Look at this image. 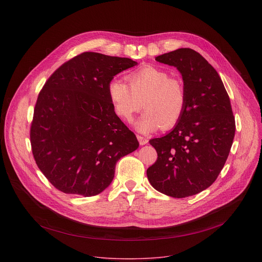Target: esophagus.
Listing matches in <instances>:
<instances>
[{
  "mask_svg": "<svg viewBox=\"0 0 262 262\" xmlns=\"http://www.w3.org/2000/svg\"><path fill=\"white\" fill-rule=\"evenodd\" d=\"M137 138H138V141H139L140 145H145V144L148 143V140L146 138L142 137V136H137Z\"/></svg>",
  "mask_w": 262,
  "mask_h": 262,
  "instance_id": "34e87169",
  "label": "esophagus"
}]
</instances>
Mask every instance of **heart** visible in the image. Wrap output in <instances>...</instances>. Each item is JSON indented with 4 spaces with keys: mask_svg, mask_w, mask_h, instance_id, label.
Here are the masks:
<instances>
[{
    "mask_svg": "<svg viewBox=\"0 0 262 262\" xmlns=\"http://www.w3.org/2000/svg\"><path fill=\"white\" fill-rule=\"evenodd\" d=\"M128 82L113 79L107 85L108 98L115 113L122 119L130 121L134 114L142 107L145 113L135 123L142 134L174 126L185 110L186 96L180 80L170 78L161 68L146 66L128 74Z\"/></svg>",
    "mask_w": 262,
    "mask_h": 262,
    "instance_id": "heart-1",
    "label": "heart"
}]
</instances>
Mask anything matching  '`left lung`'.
I'll return each mask as SVG.
<instances>
[{"instance_id":"1","label":"left lung","mask_w":262,"mask_h":262,"mask_svg":"<svg viewBox=\"0 0 262 262\" xmlns=\"http://www.w3.org/2000/svg\"><path fill=\"white\" fill-rule=\"evenodd\" d=\"M156 60L180 72L186 103L172 130L149 141L158 160L147 177L167 196H193L215 181L229 156L235 134L230 99L216 70L196 51L178 49Z\"/></svg>"}]
</instances>
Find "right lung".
Wrapping results in <instances>:
<instances>
[{"mask_svg": "<svg viewBox=\"0 0 262 262\" xmlns=\"http://www.w3.org/2000/svg\"><path fill=\"white\" fill-rule=\"evenodd\" d=\"M129 58L86 52L60 66L34 108L30 139L35 162L59 191L84 197L103 192L116 163L139 142L116 115L107 85L136 66Z\"/></svg>", "mask_w": 262, "mask_h": 262, "instance_id": "obj_1", "label": "right lung"}]
</instances>
